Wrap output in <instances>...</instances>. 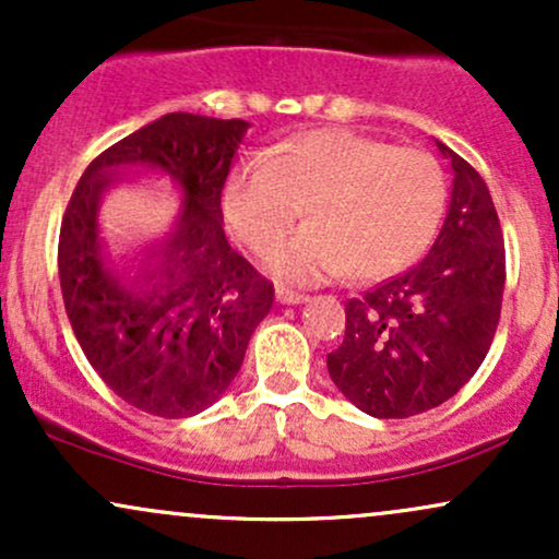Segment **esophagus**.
Returning <instances> with one entry per match:
<instances>
[{"label":"esophagus","mask_w":559,"mask_h":559,"mask_svg":"<svg viewBox=\"0 0 559 559\" xmlns=\"http://www.w3.org/2000/svg\"><path fill=\"white\" fill-rule=\"evenodd\" d=\"M275 301L278 305H305V301H310V297L307 294L288 292V288H275Z\"/></svg>","instance_id":"1"}]
</instances>
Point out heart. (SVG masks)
<instances>
[{
	"label": "heart",
	"instance_id": "b5f03b06",
	"mask_svg": "<svg viewBox=\"0 0 559 559\" xmlns=\"http://www.w3.org/2000/svg\"><path fill=\"white\" fill-rule=\"evenodd\" d=\"M281 239L265 265L288 284H320L352 271L373 281L402 271L431 239L444 176L420 150L352 131H312L273 155H254L230 176L226 213L249 247Z\"/></svg>",
	"mask_w": 559,
	"mask_h": 559
}]
</instances>
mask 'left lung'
I'll use <instances>...</instances> for the list:
<instances>
[{
	"instance_id": "1",
	"label": "left lung",
	"mask_w": 559,
	"mask_h": 559,
	"mask_svg": "<svg viewBox=\"0 0 559 559\" xmlns=\"http://www.w3.org/2000/svg\"><path fill=\"white\" fill-rule=\"evenodd\" d=\"M452 197L418 265L346 301L344 342L329 355L336 389L373 418L439 407L489 352L504 292V239L484 178L447 144Z\"/></svg>"
}]
</instances>
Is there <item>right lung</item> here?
<instances>
[{"instance_id": "right-lung-1", "label": "right lung", "mask_w": 559, "mask_h": 559, "mask_svg": "<svg viewBox=\"0 0 559 559\" xmlns=\"http://www.w3.org/2000/svg\"><path fill=\"white\" fill-rule=\"evenodd\" d=\"M247 120L168 112L83 170L60 228L57 265L83 355L120 400L189 418L226 394L273 307V284L230 249L221 194ZM165 175L182 191L174 226L112 259L98 210L118 182Z\"/></svg>"}]
</instances>
